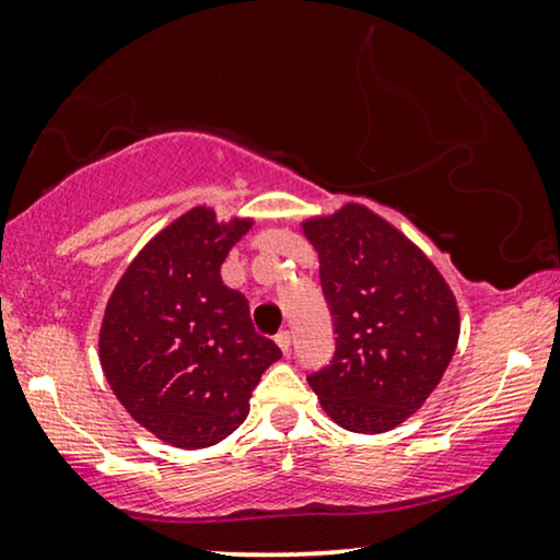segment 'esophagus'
<instances>
[{
    "label": "esophagus",
    "mask_w": 560,
    "mask_h": 560,
    "mask_svg": "<svg viewBox=\"0 0 560 560\" xmlns=\"http://www.w3.org/2000/svg\"><path fill=\"white\" fill-rule=\"evenodd\" d=\"M275 343L282 349V354H288L290 351V331H280L278 336H275Z\"/></svg>",
    "instance_id": "1"
}]
</instances>
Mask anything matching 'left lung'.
Here are the masks:
<instances>
[{"instance_id":"1","label":"left lung","mask_w":560,"mask_h":560,"mask_svg":"<svg viewBox=\"0 0 560 560\" xmlns=\"http://www.w3.org/2000/svg\"><path fill=\"white\" fill-rule=\"evenodd\" d=\"M334 318L331 364L308 374L320 408L354 433H385L439 387L458 343V305L435 265L362 203L303 221Z\"/></svg>"}]
</instances>
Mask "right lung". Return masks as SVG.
I'll return each mask as SVG.
<instances>
[{
  "label": "right lung",
  "mask_w": 560,
  "mask_h": 560,
  "mask_svg": "<svg viewBox=\"0 0 560 560\" xmlns=\"http://www.w3.org/2000/svg\"><path fill=\"white\" fill-rule=\"evenodd\" d=\"M249 226L196 206L144 244L106 303V382L137 423L175 448L234 433L262 372L282 357L252 326L247 298L221 280V262Z\"/></svg>",
  "instance_id": "right-lung-1"
}]
</instances>
